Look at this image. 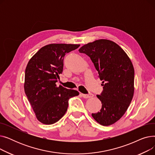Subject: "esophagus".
<instances>
[{
    "instance_id": "esophagus-1",
    "label": "esophagus",
    "mask_w": 155,
    "mask_h": 155,
    "mask_svg": "<svg viewBox=\"0 0 155 155\" xmlns=\"http://www.w3.org/2000/svg\"><path fill=\"white\" fill-rule=\"evenodd\" d=\"M82 96L85 99H88V98H92L94 97V94H82Z\"/></svg>"
}]
</instances>
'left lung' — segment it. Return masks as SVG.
<instances>
[{"label":"left lung","mask_w":155,"mask_h":155,"mask_svg":"<svg viewBox=\"0 0 155 155\" xmlns=\"http://www.w3.org/2000/svg\"><path fill=\"white\" fill-rule=\"evenodd\" d=\"M78 51L90 57L102 81L103 91L101 95H97L102 102V108L92 116L102 126L114 124L124 114L133 99V63L123 49L108 39L88 43Z\"/></svg>","instance_id":"left-lung-1"}]
</instances>
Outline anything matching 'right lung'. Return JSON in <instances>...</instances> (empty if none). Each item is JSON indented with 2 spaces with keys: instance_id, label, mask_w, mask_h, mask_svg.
<instances>
[{
  "instance_id": "1",
  "label": "right lung",
  "mask_w": 155,
  "mask_h": 155,
  "mask_svg": "<svg viewBox=\"0 0 155 155\" xmlns=\"http://www.w3.org/2000/svg\"><path fill=\"white\" fill-rule=\"evenodd\" d=\"M80 45L50 44L42 47L29 60L25 70L24 92L37 119L52 124L66 113L68 99L79 92L56 82L63 71V58Z\"/></svg>"
}]
</instances>
